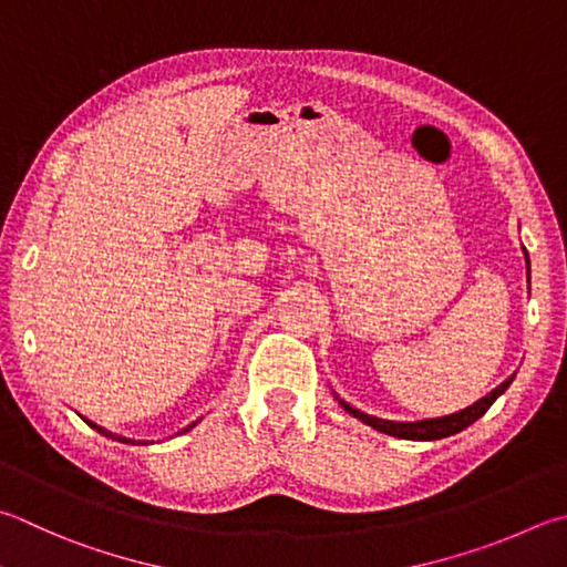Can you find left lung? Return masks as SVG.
<instances>
[{"mask_svg":"<svg viewBox=\"0 0 567 567\" xmlns=\"http://www.w3.org/2000/svg\"><path fill=\"white\" fill-rule=\"evenodd\" d=\"M511 382H513V377H508L501 386L493 389L491 394L478 399L476 404L466 406L463 411H456V414H449L441 419H426V421H386V419L369 416V414H364V411L349 406L342 399H339V404H342V409L349 411L354 419H362L364 424H369L377 431H382V434L396 436V439H409V441H436V439H446L451 434H458V431H463L466 426H471L473 421L481 419L483 414H486L493 401H496L503 391L508 389Z\"/></svg>","mask_w":567,"mask_h":567,"instance_id":"1","label":"left lung"}]
</instances>
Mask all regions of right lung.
<instances>
[{"instance_id": "right-lung-1", "label": "right lung", "mask_w": 567, "mask_h": 567, "mask_svg": "<svg viewBox=\"0 0 567 567\" xmlns=\"http://www.w3.org/2000/svg\"><path fill=\"white\" fill-rule=\"evenodd\" d=\"M86 424L91 426V429H96L99 431V434H104V436H109V439H116V441H123V444H133V441L131 439H123V436H116V434H111V431H106V429H101V426H96V424H91V421H86ZM195 424H190V426H185L183 431H181V434H185V431H188V429H193Z\"/></svg>"}]
</instances>
